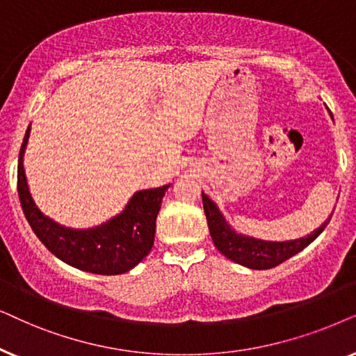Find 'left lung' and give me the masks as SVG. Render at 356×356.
Instances as JSON below:
<instances>
[{
    "label": "left lung",
    "mask_w": 356,
    "mask_h": 356,
    "mask_svg": "<svg viewBox=\"0 0 356 356\" xmlns=\"http://www.w3.org/2000/svg\"><path fill=\"white\" fill-rule=\"evenodd\" d=\"M202 200L208 221V229H210L215 248L233 262L254 270H267L283 264L285 260L305 249L306 245H309L330 221L329 218L324 225L317 227L314 233L307 234L306 238L286 241V243H270V241H260L234 233L225 221L215 203L205 193H202Z\"/></svg>",
    "instance_id": "obj_1"
}]
</instances>
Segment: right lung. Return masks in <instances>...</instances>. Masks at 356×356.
<instances>
[{"label":"right lung","mask_w":356,"mask_h":356,"mask_svg":"<svg viewBox=\"0 0 356 356\" xmlns=\"http://www.w3.org/2000/svg\"><path fill=\"white\" fill-rule=\"evenodd\" d=\"M31 127L24 136L17 164V193L24 215L42 244L73 267L97 275L129 272L149 254L154 244L156 218L169 186L136 192L125 210L92 229H68L42 215L32 200L24 174L22 154Z\"/></svg>","instance_id":"obj_1"}]
</instances>
